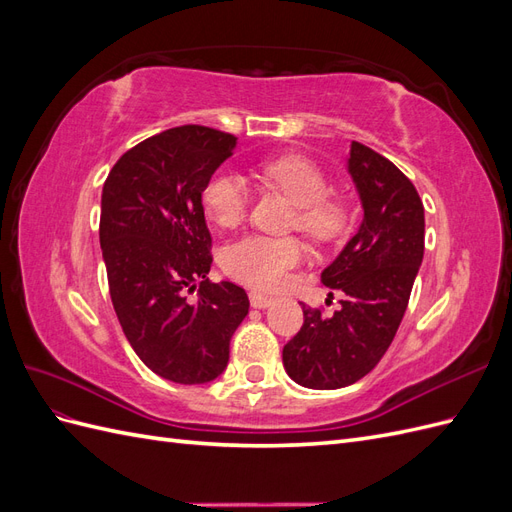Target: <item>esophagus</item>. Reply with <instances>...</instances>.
Segmentation results:
<instances>
[{"mask_svg":"<svg viewBox=\"0 0 512 512\" xmlns=\"http://www.w3.org/2000/svg\"><path fill=\"white\" fill-rule=\"evenodd\" d=\"M250 303L256 309H265V307H269L273 303V297H267V294H262L258 290H252L250 292Z\"/></svg>","mask_w":512,"mask_h":512,"instance_id":"esophagus-1","label":"esophagus"}]
</instances>
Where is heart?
<instances>
[{
  "label": "heart",
  "instance_id": "obj_1",
  "mask_svg": "<svg viewBox=\"0 0 512 512\" xmlns=\"http://www.w3.org/2000/svg\"><path fill=\"white\" fill-rule=\"evenodd\" d=\"M262 175L280 188L297 205V224L307 237L331 241L348 226V207L327 196L329 183L322 170L305 158L284 156L262 164ZM203 205L211 220L220 226H237L250 205V188L241 175L218 170L203 188ZM303 260V245L294 237L245 235L232 241L222 252L224 271L237 282L260 290L280 288L290 269Z\"/></svg>",
  "mask_w": 512,
  "mask_h": 512
}]
</instances>
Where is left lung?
Segmentation results:
<instances>
[{
    "label": "left lung",
    "mask_w": 512,
    "mask_h": 512,
    "mask_svg": "<svg viewBox=\"0 0 512 512\" xmlns=\"http://www.w3.org/2000/svg\"><path fill=\"white\" fill-rule=\"evenodd\" d=\"M348 173L363 222L322 284L344 294L333 316L303 305V327L284 346L286 374L305 389H344L389 350L425 252V209L412 181L374 149L350 145Z\"/></svg>",
    "instance_id": "left-lung-1"
}]
</instances>
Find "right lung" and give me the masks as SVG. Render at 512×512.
<instances>
[{"instance_id": "right-lung-1", "label": "right lung", "mask_w": 512, "mask_h": 512, "mask_svg": "<svg viewBox=\"0 0 512 512\" xmlns=\"http://www.w3.org/2000/svg\"><path fill=\"white\" fill-rule=\"evenodd\" d=\"M235 147L232 134L203 126L166 130L123 153L102 188L100 247L115 314L138 359L177 384L222 374L250 309L241 286L207 277L203 188Z\"/></svg>"}]
</instances>
